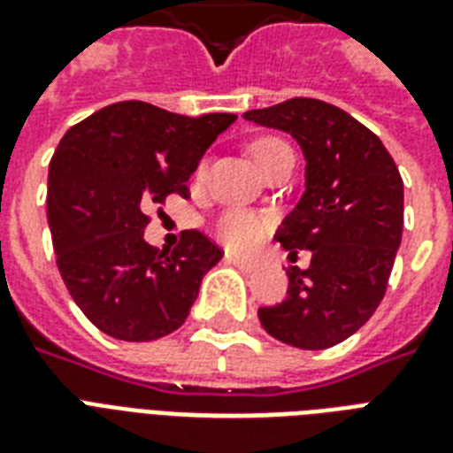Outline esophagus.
<instances>
[{"label": "esophagus", "mask_w": 453, "mask_h": 453, "mask_svg": "<svg viewBox=\"0 0 453 453\" xmlns=\"http://www.w3.org/2000/svg\"><path fill=\"white\" fill-rule=\"evenodd\" d=\"M227 263H233L234 268L244 270V273H254L258 270V261H251V258H242V256H226Z\"/></svg>", "instance_id": "1"}]
</instances>
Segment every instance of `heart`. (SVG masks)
Instances as JSON below:
<instances>
[{
  "instance_id": "obj_1",
  "label": "heart",
  "mask_w": 453,
  "mask_h": 453,
  "mask_svg": "<svg viewBox=\"0 0 453 453\" xmlns=\"http://www.w3.org/2000/svg\"><path fill=\"white\" fill-rule=\"evenodd\" d=\"M284 148H289V145L280 141V138L263 136L256 138L249 150H251L256 164L263 169L270 157L284 150ZM202 173H204V164L197 169V176H202ZM268 230L270 220L261 216V213L247 211V209H227L213 223V233L230 251H249V249H254L268 234Z\"/></svg>"
}]
</instances>
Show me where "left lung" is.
Returning <instances> with one entry per match:
<instances>
[{
    "label": "left lung",
    "mask_w": 453,
    "mask_h": 453,
    "mask_svg": "<svg viewBox=\"0 0 453 453\" xmlns=\"http://www.w3.org/2000/svg\"><path fill=\"white\" fill-rule=\"evenodd\" d=\"M249 122L287 131L305 157V192L275 240L310 251V268H287V298L258 308L270 336L324 350L352 336L386 296L402 242L404 185L386 145L345 110L291 98L244 112Z\"/></svg>",
    "instance_id": "left-lung-1"
}]
</instances>
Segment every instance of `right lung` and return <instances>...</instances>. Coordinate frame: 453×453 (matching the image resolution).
Masks as SVG:
<instances>
[{
	"mask_svg": "<svg viewBox=\"0 0 453 453\" xmlns=\"http://www.w3.org/2000/svg\"><path fill=\"white\" fill-rule=\"evenodd\" d=\"M234 119L122 101L60 138L46 197L53 251L73 301L103 334L141 343L188 319L223 251L199 230H185L173 251L150 247L145 209L169 195L190 197L199 159Z\"/></svg>",
	"mask_w": 453,
	"mask_h": 453,
	"instance_id": "add662e5",
	"label": "right lung"
}]
</instances>
